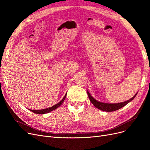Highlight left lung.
<instances>
[{
	"mask_svg": "<svg viewBox=\"0 0 150 150\" xmlns=\"http://www.w3.org/2000/svg\"><path fill=\"white\" fill-rule=\"evenodd\" d=\"M87 93H88V95L90 101L92 103V104L95 107L101 111H107V112L116 111L117 110H119V109L124 107L127 104L132 101L133 99L136 97V96H137V94L138 93H136V94L133 97H132L131 99H128V100H127L125 102L119 103H103V102L97 101L96 99H94L91 95L90 94L88 91H87Z\"/></svg>",
	"mask_w": 150,
	"mask_h": 150,
	"instance_id": "1",
	"label": "left lung"
}]
</instances>
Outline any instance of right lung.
Here are the masks:
<instances>
[{"label":"right lung","mask_w":150,"mask_h":150,"mask_svg":"<svg viewBox=\"0 0 150 150\" xmlns=\"http://www.w3.org/2000/svg\"><path fill=\"white\" fill-rule=\"evenodd\" d=\"M66 95H67V93L65 94V96H64V98L62 99V100L60 102H59L58 103H57L56 104H55V105H54L52 107H50V108H46V109H43V110H29L31 111L32 112L35 113V114H46V113H48V112H51V111H52L54 110H56V109H57V108L59 107L62 104V103L64 102Z\"/></svg>","instance_id":"right-lung-1"}]
</instances>
